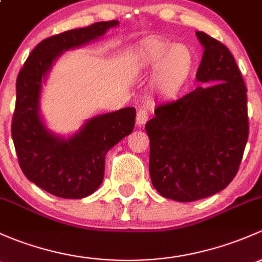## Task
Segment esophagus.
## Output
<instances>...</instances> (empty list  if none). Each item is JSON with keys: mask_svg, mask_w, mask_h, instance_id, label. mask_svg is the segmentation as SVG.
Segmentation results:
<instances>
[{"mask_svg": "<svg viewBox=\"0 0 262 262\" xmlns=\"http://www.w3.org/2000/svg\"><path fill=\"white\" fill-rule=\"evenodd\" d=\"M147 120H149V110L145 108V107H141V108L137 111V115H136L137 125H140V126L145 125Z\"/></svg>", "mask_w": 262, "mask_h": 262, "instance_id": "obj_1", "label": "esophagus"}]
</instances>
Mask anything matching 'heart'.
<instances>
[{
	"instance_id": "1",
	"label": "heart",
	"mask_w": 262,
	"mask_h": 262,
	"mask_svg": "<svg viewBox=\"0 0 262 262\" xmlns=\"http://www.w3.org/2000/svg\"><path fill=\"white\" fill-rule=\"evenodd\" d=\"M134 63L141 71L154 69L150 85L159 97L175 99L189 85L196 68V56L189 45L152 36L137 45Z\"/></svg>"
}]
</instances>
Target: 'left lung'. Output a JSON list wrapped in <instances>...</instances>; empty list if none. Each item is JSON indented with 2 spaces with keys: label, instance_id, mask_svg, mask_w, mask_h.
I'll return each instance as SVG.
<instances>
[{
  "label": "left lung",
  "instance_id": "obj_1",
  "mask_svg": "<svg viewBox=\"0 0 262 262\" xmlns=\"http://www.w3.org/2000/svg\"><path fill=\"white\" fill-rule=\"evenodd\" d=\"M204 47L196 79L203 87L159 104L145 130L150 178L163 196L193 202L236 177L249 139L247 88L227 47L196 31Z\"/></svg>",
  "mask_w": 262,
  "mask_h": 262
}]
</instances>
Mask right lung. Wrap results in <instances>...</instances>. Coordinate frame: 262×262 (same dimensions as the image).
Returning a JSON list of instances; mask_svg holds the SVG:
<instances>
[{"label":"right lung","mask_w":262,"mask_h":262,"mask_svg":"<svg viewBox=\"0 0 262 262\" xmlns=\"http://www.w3.org/2000/svg\"><path fill=\"white\" fill-rule=\"evenodd\" d=\"M117 20L94 23L47 37L35 47L16 79L11 135L25 177L55 196L80 199L101 185L104 156L135 126L134 107L97 116L68 140L53 136L39 117L42 78L64 50L102 36Z\"/></svg>","instance_id":"add662e5"}]
</instances>
